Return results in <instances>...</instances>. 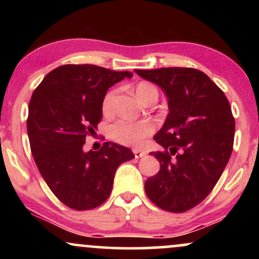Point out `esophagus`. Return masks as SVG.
<instances>
[{"instance_id": "esophagus-1", "label": "esophagus", "mask_w": 259, "mask_h": 259, "mask_svg": "<svg viewBox=\"0 0 259 259\" xmlns=\"http://www.w3.org/2000/svg\"><path fill=\"white\" fill-rule=\"evenodd\" d=\"M133 152H134V156H135V158H141V157H144L145 154H146L145 151L139 150V148H134Z\"/></svg>"}]
</instances>
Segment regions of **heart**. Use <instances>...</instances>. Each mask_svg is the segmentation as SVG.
Returning a JSON list of instances; mask_svg holds the SVG:
<instances>
[{
	"instance_id": "b5f03b06",
	"label": "heart",
	"mask_w": 259,
	"mask_h": 259,
	"mask_svg": "<svg viewBox=\"0 0 259 259\" xmlns=\"http://www.w3.org/2000/svg\"><path fill=\"white\" fill-rule=\"evenodd\" d=\"M135 94L142 102H145L151 94H157V90L151 84L140 82L135 88ZM114 95L115 91H109L103 97L102 113L105 115H111L113 113ZM153 124L148 120L133 121L127 119H119L109 126L108 135L112 140L119 142L121 145L138 147L141 146L144 140L148 138L153 133Z\"/></svg>"
}]
</instances>
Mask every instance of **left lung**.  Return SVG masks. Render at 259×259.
Wrapping results in <instances>:
<instances>
[{
    "mask_svg": "<svg viewBox=\"0 0 259 259\" xmlns=\"http://www.w3.org/2000/svg\"><path fill=\"white\" fill-rule=\"evenodd\" d=\"M158 85L169 113L153 139L164 151L151 152L159 171L145 183L157 207L181 213L209 195L233 152L235 120L227 96L209 76L194 68L135 70Z\"/></svg>",
    "mask_w": 259,
    "mask_h": 259,
    "instance_id": "left-lung-1",
    "label": "left lung"
}]
</instances>
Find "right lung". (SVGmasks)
<instances>
[{
	"label": "right lung",
	"mask_w": 259,
	"mask_h": 259,
	"mask_svg": "<svg viewBox=\"0 0 259 259\" xmlns=\"http://www.w3.org/2000/svg\"><path fill=\"white\" fill-rule=\"evenodd\" d=\"M132 76L94 64H65L47 74L32 94L26 121L31 153L51 191L69 208L102 204L117 168L135 158L130 148L114 142H105L100 151L82 148L102 119L107 90Z\"/></svg>",
	"instance_id": "obj_1"
}]
</instances>
